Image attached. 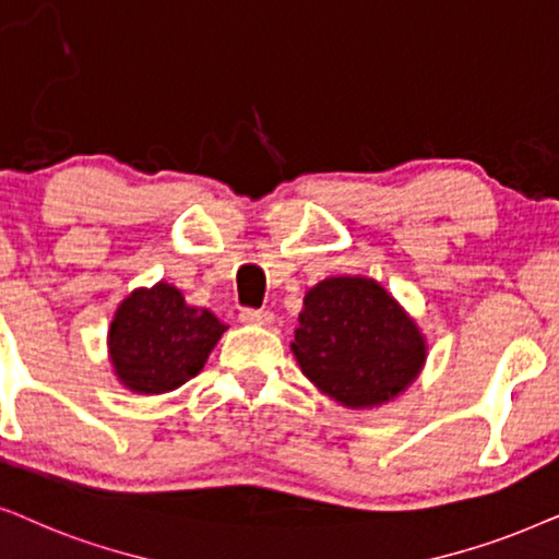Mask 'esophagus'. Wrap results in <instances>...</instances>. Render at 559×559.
<instances>
[{
    "label": "esophagus",
    "mask_w": 559,
    "mask_h": 559,
    "mask_svg": "<svg viewBox=\"0 0 559 559\" xmlns=\"http://www.w3.org/2000/svg\"><path fill=\"white\" fill-rule=\"evenodd\" d=\"M240 322H245V324H271L273 322V311H267V309H242L240 311Z\"/></svg>",
    "instance_id": "1"
}]
</instances>
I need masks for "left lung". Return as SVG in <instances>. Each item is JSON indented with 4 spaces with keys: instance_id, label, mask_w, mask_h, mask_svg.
Segmentation results:
<instances>
[{
    "instance_id": "1",
    "label": "left lung",
    "mask_w": 559,
    "mask_h": 559,
    "mask_svg": "<svg viewBox=\"0 0 559 559\" xmlns=\"http://www.w3.org/2000/svg\"><path fill=\"white\" fill-rule=\"evenodd\" d=\"M294 355L301 373L342 406L399 396L424 366V340L370 278H326L304 299Z\"/></svg>"
}]
</instances>
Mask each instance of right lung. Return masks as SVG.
<instances>
[{
	"label": "right lung",
	"mask_w": 559,
	"mask_h": 559,
	"mask_svg": "<svg viewBox=\"0 0 559 559\" xmlns=\"http://www.w3.org/2000/svg\"><path fill=\"white\" fill-rule=\"evenodd\" d=\"M225 332L212 311L193 309L178 288L155 284L130 294L109 330L119 381L138 393H166L204 368Z\"/></svg>",
	"instance_id": "add662e5"
}]
</instances>
